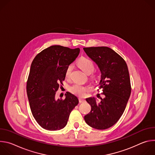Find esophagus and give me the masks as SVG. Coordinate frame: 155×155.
I'll return each instance as SVG.
<instances>
[{
  "label": "esophagus",
  "instance_id": "esophagus-1",
  "mask_svg": "<svg viewBox=\"0 0 155 155\" xmlns=\"http://www.w3.org/2000/svg\"><path fill=\"white\" fill-rule=\"evenodd\" d=\"M84 101H85V99H83V98H82V97H80V98H79V102H80V103L84 102Z\"/></svg>",
  "mask_w": 155,
  "mask_h": 155
}]
</instances>
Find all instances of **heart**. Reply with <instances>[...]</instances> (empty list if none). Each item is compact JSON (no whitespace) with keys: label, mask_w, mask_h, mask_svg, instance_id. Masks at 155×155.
<instances>
[{"label":"heart","mask_w":155,"mask_h":155,"mask_svg":"<svg viewBox=\"0 0 155 155\" xmlns=\"http://www.w3.org/2000/svg\"><path fill=\"white\" fill-rule=\"evenodd\" d=\"M77 65L86 74H90L93 72L94 69V65L93 62L91 59L85 57L80 58L77 62ZM72 69V66L71 65L68 68L67 70H66L65 77L67 78H69ZM94 77L95 76H93V78H95ZM87 90L88 87L87 86L79 83H75L70 86L69 87V91L72 93L78 95L79 96H84L86 94Z\"/></svg>","instance_id":"b5f03b06"}]
</instances>
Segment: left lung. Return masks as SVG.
I'll return each mask as SVG.
<instances>
[{"label": "left lung", "instance_id": "obj_1", "mask_svg": "<svg viewBox=\"0 0 155 155\" xmlns=\"http://www.w3.org/2000/svg\"><path fill=\"white\" fill-rule=\"evenodd\" d=\"M86 54L98 66L101 73L99 88L104 98L94 97L86 101L91 107L84 116L86 123L97 129H106L120 118L129 99L131 87L127 65L115 51L107 47L83 48Z\"/></svg>", "mask_w": 155, "mask_h": 155}]
</instances>
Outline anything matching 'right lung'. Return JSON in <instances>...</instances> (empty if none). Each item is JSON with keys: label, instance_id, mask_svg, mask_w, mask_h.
I'll return each mask as SVG.
<instances>
[{"label": "right lung", "instance_id": "right-lung-1", "mask_svg": "<svg viewBox=\"0 0 155 155\" xmlns=\"http://www.w3.org/2000/svg\"><path fill=\"white\" fill-rule=\"evenodd\" d=\"M60 45L51 46L34 59L27 81V94L32 115L38 124L48 130L64 128L78 97L67 92L64 99H56V92L65 80V72L80 53Z\"/></svg>", "mask_w": 155, "mask_h": 155}]
</instances>
